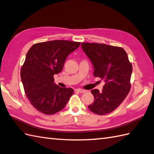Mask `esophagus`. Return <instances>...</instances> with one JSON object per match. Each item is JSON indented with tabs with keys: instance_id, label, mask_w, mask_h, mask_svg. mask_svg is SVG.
I'll return each mask as SVG.
<instances>
[{
	"instance_id": "obj_1",
	"label": "esophagus",
	"mask_w": 154,
	"mask_h": 154,
	"mask_svg": "<svg viewBox=\"0 0 154 154\" xmlns=\"http://www.w3.org/2000/svg\"><path fill=\"white\" fill-rule=\"evenodd\" d=\"M76 91L78 92V93H85V92H86V91L84 90V89H77Z\"/></svg>"
}]
</instances>
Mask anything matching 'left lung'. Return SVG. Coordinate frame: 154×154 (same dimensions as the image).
Masks as SVG:
<instances>
[{
    "label": "left lung",
    "mask_w": 154,
    "mask_h": 154,
    "mask_svg": "<svg viewBox=\"0 0 154 154\" xmlns=\"http://www.w3.org/2000/svg\"><path fill=\"white\" fill-rule=\"evenodd\" d=\"M82 48L94 66V75L105 82L103 89H92L94 103L88 108L94 113L104 115L121 104L131 89L132 65L125 50L104 44L82 43Z\"/></svg>",
    "instance_id": "left-lung-1"
}]
</instances>
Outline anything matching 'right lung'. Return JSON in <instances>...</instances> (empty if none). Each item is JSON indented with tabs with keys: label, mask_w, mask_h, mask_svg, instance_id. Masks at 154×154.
Returning a JSON list of instances; mask_svg holds the SVG:
<instances>
[{
	"label": "right lung",
	"mask_w": 154,
	"mask_h": 154,
	"mask_svg": "<svg viewBox=\"0 0 154 154\" xmlns=\"http://www.w3.org/2000/svg\"><path fill=\"white\" fill-rule=\"evenodd\" d=\"M80 42L53 40L33 44L27 52L21 69V78L27 99L36 110L53 114L65 108L73 94L54 83V75L63 70L68 56Z\"/></svg>",
	"instance_id": "obj_1"
}]
</instances>
